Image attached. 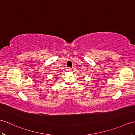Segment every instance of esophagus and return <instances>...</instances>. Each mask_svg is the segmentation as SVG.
Returning <instances> with one entry per match:
<instances>
[{
    "label": "esophagus",
    "mask_w": 135,
    "mask_h": 135,
    "mask_svg": "<svg viewBox=\"0 0 135 135\" xmlns=\"http://www.w3.org/2000/svg\"><path fill=\"white\" fill-rule=\"evenodd\" d=\"M71 68H67V71H68V72H70V71H71Z\"/></svg>",
    "instance_id": "esophagus-1"
}]
</instances>
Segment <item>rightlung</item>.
Wrapping results in <instances>:
<instances>
[{
    "label": "right lung",
    "instance_id": "right-lung-1",
    "mask_svg": "<svg viewBox=\"0 0 135 135\" xmlns=\"http://www.w3.org/2000/svg\"><path fill=\"white\" fill-rule=\"evenodd\" d=\"M55 78H56V79H57V77H56Z\"/></svg>",
    "mask_w": 135,
    "mask_h": 135
}]
</instances>
